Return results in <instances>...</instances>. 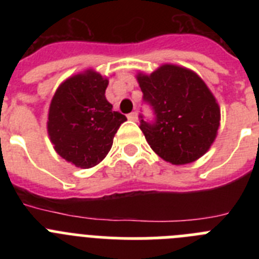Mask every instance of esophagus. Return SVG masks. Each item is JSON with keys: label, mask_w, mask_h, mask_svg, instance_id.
<instances>
[{"label": "esophagus", "mask_w": 259, "mask_h": 259, "mask_svg": "<svg viewBox=\"0 0 259 259\" xmlns=\"http://www.w3.org/2000/svg\"><path fill=\"white\" fill-rule=\"evenodd\" d=\"M127 118H128V120H132V122H136V120H137V113H136V111H134V113L128 114Z\"/></svg>", "instance_id": "1"}]
</instances>
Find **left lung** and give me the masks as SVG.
<instances>
[{"label": "left lung", "instance_id": "left-lung-1", "mask_svg": "<svg viewBox=\"0 0 259 259\" xmlns=\"http://www.w3.org/2000/svg\"><path fill=\"white\" fill-rule=\"evenodd\" d=\"M137 81L155 115L154 122L140 115V130L150 148L172 164L202 157L221 120L218 102L203 80L188 68L163 65L150 75L139 74Z\"/></svg>", "mask_w": 259, "mask_h": 259}]
</instances>
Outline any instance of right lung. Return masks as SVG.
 <instances>
[{
	"label": "right lung",
	"instance_id": "obj_1",
	"mask_svg": "<svg viewBox=\"0 0 259 259\" xmlns=\"http://www.w3.org/2000/svg\"><path fill=\"white\" fill-rule=\"evenodd\" d=\"M109 80L87 70L65 80L52 98L48 134L56 152L76 167L91 168L106 157L127 120L105 97Z\"/></svg>",
	"mask_w": 259,
	"mask_h": 259
}]
</instances>
